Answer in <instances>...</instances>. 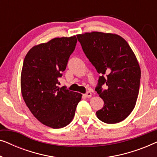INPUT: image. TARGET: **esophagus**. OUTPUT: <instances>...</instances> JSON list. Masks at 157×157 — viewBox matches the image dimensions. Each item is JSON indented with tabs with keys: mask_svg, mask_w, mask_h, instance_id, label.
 I'll return each instance as SVG.
<instances>
[{
	"mask_svg": "<svg viewBox=\"0 0 157 157\" xmlns=\"http://www.w3.org/2000/svg\"><path fill=\"white\" fill-rule=\"evenodd\" d=\"M91 96H92V94H91V92H90V91H88L86 94H84V96H85V97H86V98L91 97Z\"/></svg>",
	"mask_w": 157,
	"mask_h": 157,
	"instance_id": "1",
	"label": "esophagus"
}]
</instances>
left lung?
Returning a JSON list of instances; mask_svg holds the SVG:
<instances>
[{
	"label": "left lung",
	"instance_id": "obj_1",
	"mask_svg": "<svg viewBox=\"0 0 157 157\" xmlns=\"http://www.w3.org/2000/svg\"><path fill=\"white\" fill-rule=\"evenodd\" d=\"M83 52L98 74L96 91L104 100L98 119L117 124L132 113L136 105L140 85L139 62L125 39L117 34L93 31L76 35ZM108 89L102 91L101 86Z\"/></svg>",
	"mask_w": 157,
	"mask_h": 157
}]
</instances>
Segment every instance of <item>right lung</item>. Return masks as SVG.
<instances>
[{
	"label": "right lung",
	"instance_id": "add662e5",
	"mask_svg": "<svg viewBox=\"0 0 157 157\" xmlns=\"http://www.w3.org/2000/svg\"><path fill=\"white\" fill-rule=\"evenodd\" d=\"M77 43L76 36L55 38L30 49L23 61L21 89L23 100L40 123L53 128L69 124L82 94L59 84Z\"/></svg>",
	"mask_w": 157,
	"mask_h": 157
}]
</instances>
